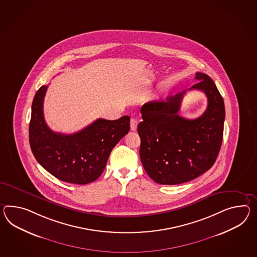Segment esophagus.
<instances>
[{
    "label": "esophagus",
    "mask_w": 257,
    "mask_h": 257,
    "mask_svg": "<svg viewBox=\"0 0 257 257\" xmlns=\"http://www.w3.org/2000/svg\"><path fill=\"white\" fill-rule=\"evenodd\" d=\"M130 127H131L132 131H136L137 127H138V120L135 118H132L130 120Z\"/></svg>",
    "instance_id": "esophagus-1"
}]
</instances>
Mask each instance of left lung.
Returning <instances> with one entry per match:
<instances>
[{
	"label": "left lung",
	"mask_w": 257,
	"mask_h": 257,
	"mask_svg": "<svg viewBox=\"0 0 257 257\" xmlns=\"http://www.w3.org/2000/svg\"><path fill=\"white\" fill-rule=\"evenodd\" d=\"M195 81L197 83L188 90L202 91L208 99L206 110L197 119L178 115L186 91L141 107L143 121L138 126L140 159L147 174L158 184L193 180L210 169L218 156L225 121L224 100L207 74L197 72Z\"/></svg>",
	"instance_id": "left-lung-1"
}]
</instances>
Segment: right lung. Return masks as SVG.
Wrapping results in <instances>:
<instances>
[{"mask_svg": "<svg viewBox=\"0 0 257 257\" xmlns=\"http://www.w3.org/2000/svg\"><path fill=\"white\" fill-rule=\"evenodd\" d=\"M43 85L33 98L29 127L32 153L44 169L61 181L85 185L100 176L113 148L130 130V117L97 119L81 131L64 135L52 131L44 117Z\"/></svg>", "mask_w": 257, "mask_h": 257, "instance_id": "obj_1", "label": "right lung"}]
</instances>
